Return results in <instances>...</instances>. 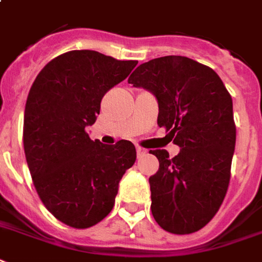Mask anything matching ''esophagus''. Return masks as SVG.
<instances>
[{
  "label": "esophagus",
  "mask_w": 262,
  "mask_h": 262,
  "mask_svg": "<svg viewBox=\"0 0 262 262\" xmlns=\"http://www.w3.org/2000/svg\"><path fill=\"white\" fill-rule=\"evenodd\" d=\"M136 152H138V157H143L147 152V150H144L142 147H136Z\"/></svg>",
  "instance_id": "34e87169"
}]
</instances>
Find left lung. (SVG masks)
<instances>
[{
    "mask_svg": "<svg viewBox=\"0 0 262 262\" xmlns=\"http://www.w3.org/2000/svg\"><path fill=\"white\" fill-rule=\"evenodd\" d=\"M128 83L154 95L158 126L181 148L174 158L161 148L150 151L159 161L148 179L155 221L174 234L196 232L228 191L235 147L232 96L213 69L185 56L143 62Z\"/></svg>",
    "mask_w": 262,
    "mask_h": 262,
    "instance_id": "obj_1",
    "label": "left lung"
}]
</instances>
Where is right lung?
Returning a JSON list of instances; mask_svg holds the SVG:
<instances>
[{"label":"right lung","instance_id":"1","mask_svg":"<svg viewBox=\"0 0 262 262\" xmlns=\"http://www.w3.org/2000/svg\"><path fill=\"white\" fill-rule=\"evenodd\" d=\"M138 61H120L96 51H71L41 69L24 115V150L34 187L58 221L76 229L100 222L112 210L119 182L136 159L128 140H91L108 90Z\"/></svg>","mask_w":262,"mask_h":262}]
</instances>
